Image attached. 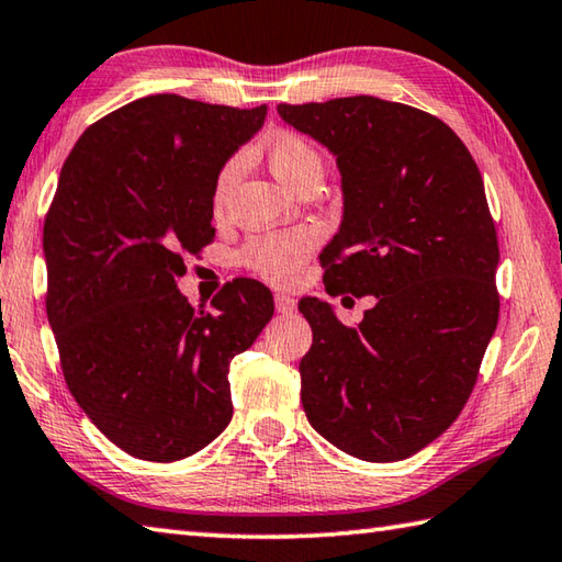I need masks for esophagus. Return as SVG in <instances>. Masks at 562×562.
Wrapping results in <instances>:
<instances>
[{
  "label": "esophagus",
  "instance_id": "34e87169",
  "mask_svg": "<svg viewBox=\"0 0 562 562\" xmlns=\"http://www.w3.org/2000/svg\"><path fill=\"white\" fill-rule=\"evenodd\" d=\"M294 307H297L294 297H290V294H284V292H274V310L282 314H290V312H294Z\"/></svg>",
  "mask_w": 562,
  "mask_h": 562
}]
</instances>
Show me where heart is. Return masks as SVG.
Masks as SVG:
<instances>
[{
    "label": "heart",
    "mask_w": 562,
    "mask_h": 562,
    "mask_svg": "<svg viewBox=\"0 0 562 562\" xmlns=\"http://www.w3.org/2000/svg\"><path fill=\"white\" fill-rule=\"evenodd\" d=\"M262 151L268 157L272 175L278 177L284 187L300 191L312 181L322 179L324 159L312 142L294 130L272 132L270 137L262 139ZM243 169V155H233L223 161L216 181H213V209L223 211L228 201L233 183L238 181ZM314 246V236L310 231H284V233H265V236H252L240 250V262L252 270L258 278L290 284L300 278L304 258H307Z\"/></svg>",
    "instance_id": "heart-1"
}]
</instances>
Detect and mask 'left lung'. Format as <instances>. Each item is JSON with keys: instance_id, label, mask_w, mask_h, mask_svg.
<instances>
[{"instance_id": "left-lung-1", "label": "left lung", "mask_w": 562, "mask_h": 562, "mask_svg": "<svg viewBox=\"0 0 562 562\" xmlns=\"http://www.w3.org/2000/svg\"><path fill=\"white\" fill-rule=\"evenodd\" d=\"M278 112L336 155L341 228L319 255L329 294H375L359 326L304 297L302 405L366 462L437 440L474 391L498 322V240L474 157L430 112L373 95Z\"/></svg>"}]
</instances>
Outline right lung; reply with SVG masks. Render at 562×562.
Here are the masks:
<instances>
[{
    "label": "right lung",
    "mask_w": 562,
    "mask_h": 562,
    "mask_svg": "<svg viewBox=\"0 0 562 562\" xmlns=\"http://www.w3.org/2000/svg\"><path fill=\"white\" fill-rule=\"evenodd\" d=\"M240 110L149 95L93 122L60 169L44 221L46 314L83 413L147 462L199 452L233 417L231 361L274 312L258 280L206 312L177 290L183 255L213 243V181L262 127Z\"/></svg>",
    "instance_id": "1"
}]
</instances>
